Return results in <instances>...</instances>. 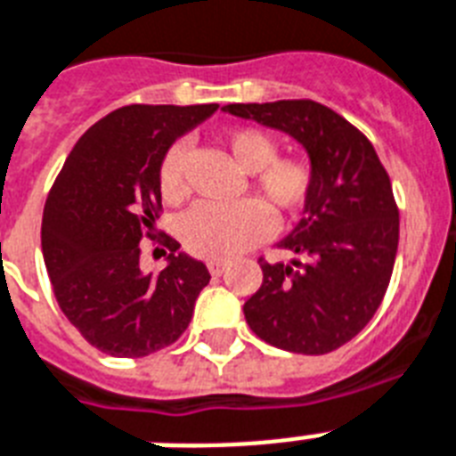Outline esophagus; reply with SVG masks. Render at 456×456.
<instances>
[{
  "instance_id": "esophagus-1",
  "label": "esophagus",
  "mask_w": 456,
  "mask_h": 456,
  "mask_svg": "<svg viewBox=\"0 0 456 456\" xmlns=\"http://www.w3.org/2000/svg\"><path fill=\"white\" fill-rule=\"evenodd\" d=\"M227 262L224 260H210L208 262V272L213 273V276H222V273L227 272Z\"/></svg>"
}]
</instances>
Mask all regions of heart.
I'll return each mask as SVG.
<instances>
[{"mask_svg": "<svg viewBox=\"0 0 456 456\" xmlns=\"http://www.w3.org/2000/svg\"><path fill=\"white\" fill-rule=\"evenodd\" d=\"M222 147L243 173H253L257 201H240L227 208H194L183 222V240L187 250L208 260H229L243 253L269 232V213L273 220H290L302 210L314 187L312 164L302 157H279L272 135L257 128H236L220 138ZM184 166L187 147L170 144L159 166V190L164 201L184 199Z\"/></svg>", "mask_w": 456, "mask_h": 456, "instance_id": "obj_1", "label": "heart"}]
</instances>
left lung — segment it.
<instances>
[{
  "mask_svg": "<svg viewBox=\"0 0 456 456\" xmlns=\"http://www.w3.org/2000/svg\"><path fill=\"white\" fill-rule=\"evenodd\" d=\"M224 112L288 133L314 170L305 217L279 243L297 257H260L262 286L243 305L248 325L276 349L330 354L370 323L391 281L401 222L387 168L356 126L314 100L239 102Z\"/></svg>",
  "mask_w": 456,
  "mask_h": 456,
  "instance_id": "1",
  "label": "left lung"
}]
</instances>
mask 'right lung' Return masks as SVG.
<instances>
[{
    "label": "right lung",
    "mask_w": 456,
    "mask_h": 456,
    "mask_svg": "<svg viewBox=\"0 0 456 456\" xmlns=\"http://www.w3.org/2000/svg\"><path fill=\"white\" fill-rule=\"evenodd\" d=\"M217 105H126L88 128L55 177L42 217L53 295L91 346L142 358L187 330L206 265L166 236L168 265L140 269V240L161 210L159 166L168 147Z\"/></svg>",
    "instance_id": "right-lung-1"
}]
</instances>
